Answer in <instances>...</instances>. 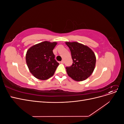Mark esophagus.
Segmentation results:
<instances>
[{
    "label": "esophagus",
    "mask_w": 124,
    "mask_h": 124,
    "mask_svg": "<svg viewBox=\"0 0 124 124\" xmlns=\"http://www.w3.org/2000/svg\"><path fill=\"white\" fill-rule=\"evenodd\" d=\"M61 62L62 63H64V61H63V60H62V61Z\"/></svg>",
    "instance_id": "esophagus-1"
}]
</instances>
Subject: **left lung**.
<instances>
[{"label": "left lung", "instance_id": "1", "mask_svg": "<svg viewBox=\"0 0 124 124\" xmlns=\"http://www.w3.org/2000/svg\"><path fill=\"white\" fill-rule=\"evenodd\" d=\"M73 61L72 66L66 67L68 76L76 81L87 78L93 72L96 65L95 53L89 47L77 42H66Z\"/></svg>", "mask_w": 124, "mask_h": 124}]
</instances>
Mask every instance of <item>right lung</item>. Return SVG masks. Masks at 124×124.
Listing matches in <instances>:
<instances>
[{"mask_svg":"<svg viewBox=\"0 0 124 124\" xmlns=\"http://www.w3.org/2000/svg\"><path fill=\"white\" fill-rule=\"evenodd\" d=\"M56 42L39 43L30 47L26 54V61L31 73L36 78L46 80L54 75L59 65L53 50Z\"/></svg>","mask_w":124,"mask_h":124,"instance_id":"obj_1","label":"right lung"}]
</instances>
